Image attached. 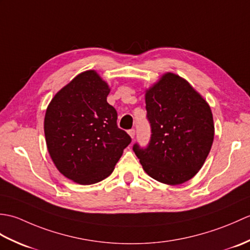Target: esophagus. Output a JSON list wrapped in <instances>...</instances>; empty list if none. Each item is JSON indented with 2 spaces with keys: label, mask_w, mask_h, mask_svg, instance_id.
Listing matches in <instances>:
<instances>
[{
  "label": "esophagus",
  "mask_w": 250,
  "mask_h": 250,
  "mask_svg": "<svg viewBox=\"0 0 250 250\" xmlns=\"http://www.w3.org/2000/svg\"><path fill=\"white\" fill-rule=\"evenodd\" d=\"M128 133H129V135L131 136V139L134 140V137H135V130H134V129H131V130H129Z\"/></svg>",
  "instance_id": "obj_1"
}]
</instances>
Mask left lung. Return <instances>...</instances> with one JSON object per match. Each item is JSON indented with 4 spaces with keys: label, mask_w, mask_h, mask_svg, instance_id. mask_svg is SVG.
I'll return each mask as SVG.
<instances>
[{
    "label": "left lung",
    "mask_w": 250,
    "mask_h": 250,
    "mask_svg": "<svg viewBox=\"0 0 250 250\" xmlns=\"http://www.w3.org/2000/svg\"><path fill=\"white\" fill-rule=\"evenodd\" d=\"M151 137L133 150L144 171L162 184L176 186L198 173L213 145L215 126L204 98L177 74L167 72L146 90Z\"/></svg>",
    "instance_id": "8db88e82"
}]
</instances>
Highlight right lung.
Returning a JSON list of instances; mask_svg holds the SVG:
<instances>
[{
    "label": "right lung",
    "mask_w": 250,
    "mask_h": 250,
    "mask_svg": "<svg viewBox=\"0 0 250 250\" xmlns=\"http://www.w3.org/2000/svg\"><path fill=\"white\" fill-rule=\"evenodd\" d=\"M108 83L94 70L83 72L59 90L46 109L44 132L52 162L63 176L92 185L113 173L131 143L117 126L107 103Z\"/></svg>",
    "instance_id": "1"
}]
</instances>
